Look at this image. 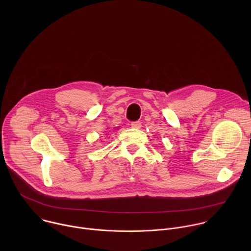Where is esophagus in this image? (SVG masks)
Here are the masks:
<instances>
[{
    "instance_id": "34e87169",
    "label": "esophagus",
    "mask_w": 251,
    "mask_h": 251,
    "mask_svg": "<svg viewBox=\"0 0 251 251\" xmlns=\"http://www.w3.org/2000/svg\"><path fill=\"white\" fill-rule=\"evenodd\" d=\"M131 127L135 129H140L142 127V123L140 121H134L131 123Z\"/></svg>"
}]
</instances>
